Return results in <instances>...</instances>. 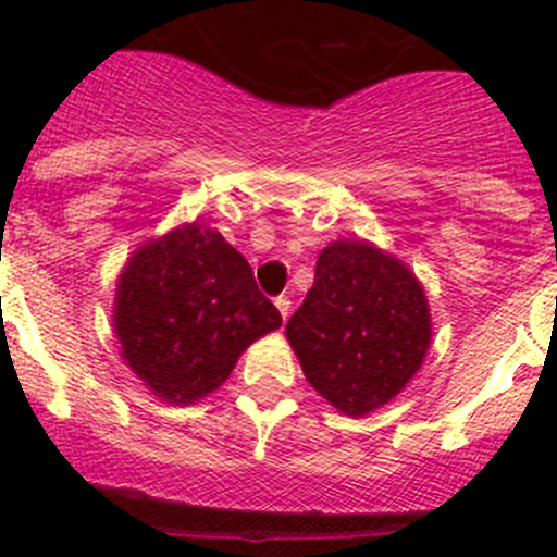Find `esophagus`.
<instances>
[{"label": "esophagus", "instance_id": "1", "mask_svg": "<svg viewBox=\"0 0 557 557\" xmlns=\"http://www.w3.org/2000/svg\"><path fill=\"white\" fill-rule=\"evenodd\" d=\"M274 305H277V310H280V314H283V320H288V314H290V299H288V296H277V299H274Z\"/></svg>", "mask_w": 557, "mask_h": 557}]
</instances>
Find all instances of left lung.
<instances>
[{
  "label": "left lung",
  "instance_id": "8db88e82",
  "mask_svg": "<svg viewBox=\"0 0 557 557\" xmlns=\"http://www.w3.org/2000/svg\"><path fill=\"white\" fill-rule=\"evenodd\" d=\"M285 334L325 401L367 414L420 369L431 342L429 305L401 261L367 243H334L320 252L312 290Z\"/></svg>",
  "mask_w": 557,
  "mask_h": 557
}]
</instances>
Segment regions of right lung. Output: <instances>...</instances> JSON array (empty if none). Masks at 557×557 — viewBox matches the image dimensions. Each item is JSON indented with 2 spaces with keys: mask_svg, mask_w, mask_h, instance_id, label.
I'll list each match as a JSON object with an SVG mask.
<instances>
[{
  "mask_svg": "<svg viewBox=\"0 0 557 557\" xmlns=\"http://www.w3.org/2000/svg\"><path fill=\"white\" fill-rule=\"evenodd\" d=\"M280 323L243 252L196 223L139 247L117 285L123 358L161 398L177 404L215 391L239 352Z\"/></svg>",
  "mask_w": 557,
  "mask_h": 557,
  "instance_id": "add662e5",
  "label": "right lung"
}]
</instances>
